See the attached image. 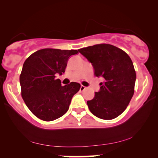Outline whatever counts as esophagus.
<instances>
[{"label": "esophagus", "instance_id": "1", "mask_svg": "<svg viewBox=\"0 0 158 158\" xmlns=\"http://www.w3.org/2000/svg\"><path fill=\"white\" fill-rule=\"evenodd\" d=\"M85 89H86V87H85L84 86H83V85H81V87H80V91H83L84 90H85Z\"/></svg>", "mask_w": 158, "mask_h": 158}]
</instances>
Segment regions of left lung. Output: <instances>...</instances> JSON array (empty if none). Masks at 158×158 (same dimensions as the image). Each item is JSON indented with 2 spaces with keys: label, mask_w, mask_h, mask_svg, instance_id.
Masks as SVG:
<instances>
[{
  "label": "left lung",
  "mask_w": 158,
  "mask_h": 158,
  "mask_svg": "<svg viewBox=\"0 0 158 158\" xmlns=\"http://www.w3.org/2000/svg\"><path fill=\"white\" fill-rule=\"evenodd\" d=\"M91 62L96 77H102L100 91L87 101L89 110L102 119L116 118L128 106L134 94L136 71L127 52L110 44H101L79 49Z\"/></svg>",
  "instance_id": "1"
}]
</instances>
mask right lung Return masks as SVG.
Wrapping results in <instances>:
<instances>
[{
	"label": "right lung",
	"instance_id": "right-lung-1",
	"mask_svg": "<svg viewBox=\"0 0 158 158\" xmlns=\"http://www.w3.org/2000/svg\"><path fill=\"white\" fill-rule=\"evenodd\" d=\"M77 50L44 48L24 61L19 76L21 95L27 107L39 119L50 122L68 110L72 97L79 91L77 82L62 86L57 75L65 72L69 57Z\"/></svg>",
	"mask_w": 158,
	"mask_h": 158
}]
</instances>
